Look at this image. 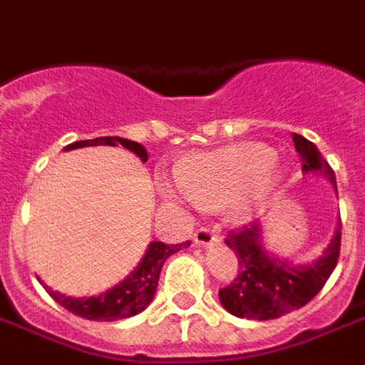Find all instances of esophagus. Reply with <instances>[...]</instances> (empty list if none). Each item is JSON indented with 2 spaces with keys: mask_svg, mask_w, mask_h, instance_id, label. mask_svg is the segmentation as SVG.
I'll return each mask as SVG.
<instances>
[{
  "mask_svg": "<svg viewBox=\"0 0 365 365\" xmlns=\"http://www.w3.org/2000/svg\"><path fill=\"white\" fill-rule=\"evenodd\" d=\"M193 240H195L197 245H210L212 242L218 240V232L210 226H201L199 230L193 234Z\"/></svg>",
  "mask_w": 365,
  "mask_h": 365,
  "instance_id": "34e87169",
  "label": "esophagus"
}]
</instances>
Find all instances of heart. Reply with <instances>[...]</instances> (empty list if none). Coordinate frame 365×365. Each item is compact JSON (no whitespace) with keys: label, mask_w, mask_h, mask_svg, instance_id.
Here are the masks:
<instances>
[{"label":"heart","mask_w":365,"mask_h":365,"mask_svg":"<svg viewBox=\"0 0 365 365\" xmlns=\"http://www.w3.org/2000/svg\"><path fill=\"white\" fill-rule=\"evenodd\" d=\"M277 164V155L263 145H232L193 155L178 170L182 190L166 193L180 201H195L207 209H230L234 218H247L255 199Z\"/></svg>","instance_id":"heart-1"}]
</instances>
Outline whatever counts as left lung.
I'll return each mask as SVG.
<instances>
[{"label":"left lung","mask_w":365,"mask_h":365,"mask_svg":"<svg viewBox=\"0 0 365 365\" xmlns=\"http://www.w3.org/2000/svg\"><path fill=\"white\" fill-rule=\"evenodd\" d=\"M292 141L302 158V170L319 172L336 187L333 168L317 147L296 133ZM224 242L237 257V274L218 290L224 309L242 319H279L306 306L325 286L341 255V220L325 253L309 265H288L265 253L257 222L228 232Z\"/></svg>","instance_id":"obj_1"}]
</instances>
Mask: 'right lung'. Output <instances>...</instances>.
Segmentation results:
<instances>
[{
  "label": "right lung",
  "mask_w": 365,
  "mask_h": 365,
  "mask_svg": "<svg viewBox=\"0 0 365 365\" xmlns=\"http://www.w3.org/2000/svg\"><path fill=\"white\" fill-rule=\"evenodd\" d=\"M96 145H108V147H125L128 150L135 153L143 162H147V150L143 145L121 137H96L88 141H75L67 145V150L81 147H96ZM190 242L178 245H168L164 242H153L148 245V251L128 279L120 282L114 288H110L108 292L93 296V298H71L63 294L56 292L50 286H44L46 292L50 294L59 306H63L67 312L73 315H79L91 321H120L133 317L137 313H141L145 307L150 304V299L155 296L158 279H160L162 265L166 263L170 255H174L182 247H187Z\"/></svg>",
  "instance_id": "obj_1"
}]
</instances>
